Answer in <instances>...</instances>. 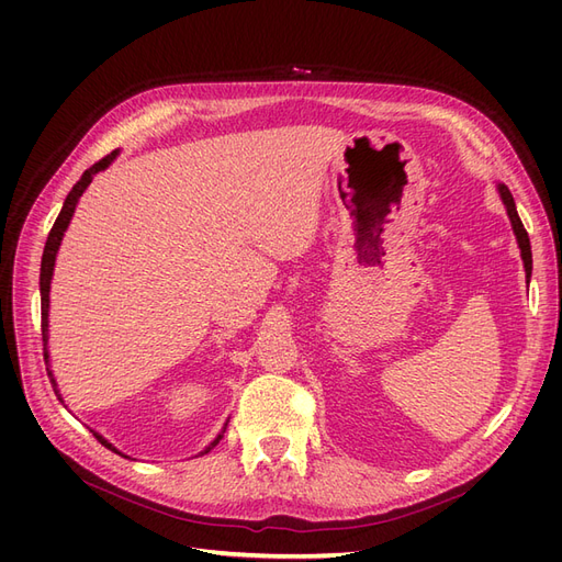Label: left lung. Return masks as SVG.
<instances>
[{
	"label": "left lung",
	"instance_id": "1",
	"mask_svg": "<svg viewBox=\"0 0 562 562\" xmlns=\"http://www.w3.org/2000/svg\"><path fill=\"white\" fill-rule=\"evenodd\" d=\"M499 194H502V201L506 206V213L508 217H512V225H514V232H516V239H518V246H520V255H522V262H525V274H527V281H530V274H532V250H530V236H527L520 217H518V211H516V203H514V196L512 192H508L506 184H499Z\"/></svg>",
	"mask_w": 562,
	"mask_h": 562
}]
</instances>
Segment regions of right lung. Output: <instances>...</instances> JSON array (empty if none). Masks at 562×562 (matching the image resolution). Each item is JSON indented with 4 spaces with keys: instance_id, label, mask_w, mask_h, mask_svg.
<instances>
[{
    "instance_id": "obj_1",
    "label": "right lung",
    "mask_w": 562,
    "mask_h": 562,
    "mask_svg": "<svg viewBox=\"0 0 562 562\" xmlns=\"http://www.w3.org/2000/svg\"><path fill=\"white\" fill-rule=\"evenodd\" d=\"M114 157H116V151H110L108 157L95 161L91 168H87V171H83V176L79 178V182L72 187V192L67 194V199H65V203H63V211L58 213L54 227H50V232H48V239H46L44 255H42V271H40V291H42V339H44V359H46V361H48V351H46V339H48V291H50V277H54L56 252H58V246H60V239H63V234H65L67 225H70V217H72V213H75V206H77L79 196H81L83 190H87V187L91 184L93 176H95L98 171H103V168H108ZM46 370H48V368H46ZM48 380H50V384H54L56 396L60 398L56 380H54V375H50V370H48ZM60 403H63V398H60ZM223 434H225V431H223ZM223 434H220V436L213 440V446L220 443V438H223ZM93 436L98 438V443H103L105 448L114 450L103 436H100V434H93ZM213 446H211V448H213ZM211 448H209V450H211ZM209 450H206V452H209ZM114 452H116V450H114Z\"/></svg>"
}]
</instances>
